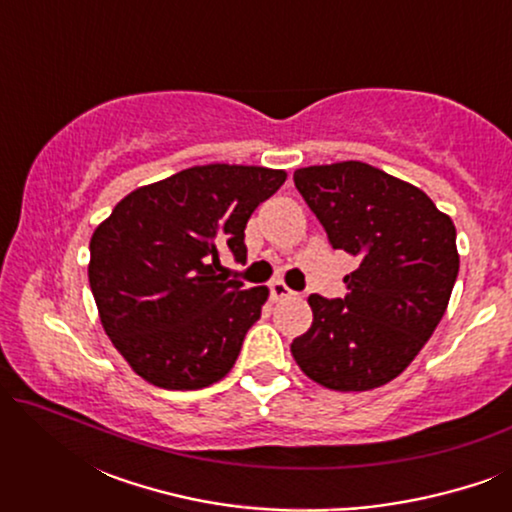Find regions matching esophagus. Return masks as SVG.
<instances>
[{
    "instance_id": "obj_1",
    "label": "esophagus",
    "mask_w": 512,
    "mask_h": 512,
    "mask_svg": "<svg viewBox=\"0 0 512 512\" xmlns=\"http://www.w3.org/2000/svg\"><path fill=\"white\" fill-rule=\"evenodd\" d=\"M270 296H272V300H282V298H291L293 291L284 282H279L277 279V282L270 284Z\"/></svg>"
}]
</instances>
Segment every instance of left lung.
I'll list each match as a JSON object with an SVG mask.
<instances>
[{
	"mask_svg": "<svg viewBox=\"0 0 512 512\" xmlns=\"http://www.w3.org/2000/svg\"><path fill=\"white\" fill-rule=\"evenodd\" d=\"M333 249L359 268L345 298L312 293V326L291 342L300 370L333 391H368L403 373L443 319L459 272L457 228L408 181L361 160L293 172Z\"/></svg>",
	"mask_w": 512,
	"mask_h": 512,
	"instance_id": "1",
	"label": "left lung"
}]
</instances>
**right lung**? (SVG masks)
<instances>
[{"label":"right lung","instance_id":"add662e5","mask_svg":"<svg viewBox=\"0 0 512 512\" xmlns=\"http://www.w3.org/2000/svg\"><path fill=\"white\" fill-rule=\"evenodd\" d=\"M284 181L270 167L195 165L135 188L95 228L88 279L97 312L142 380L193 391L235 366L270 291L216 275L219 249L247 261V221Z\"/></svg>","mask_w":512,"mask_h":512}]
</instances>
